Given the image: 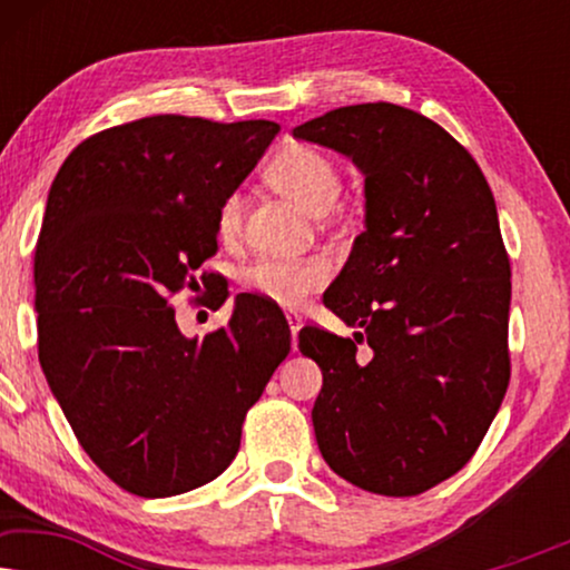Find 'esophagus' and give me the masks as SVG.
Instances as JSON below:
<instances>
[{
	"instance_id": "obj_1",
	"label": "esophagus",
	"mask_w": 570,
	"mask_h": 570,
	"mask_svg": "<svg viewBox=\"0 0 570 570\" xmlns=\"http://www.w3.org/2000/svg\"><path fill=\"white\" fill-rule=\"evenodd\" d=\"M287 324H291V334H293V350H298V332L303 326V318L298 314H285Z\"/></svg>"
}]
</instances>
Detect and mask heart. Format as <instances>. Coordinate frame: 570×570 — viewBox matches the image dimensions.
<instances>
[{"label":"heart","instance_id":"obj_1","mask_svg":"<svg viewBox=\"0 0 570 570\" xmlns=\"http://www.w3.org/2000/svg\"><path fill=\"white\" fill-rule=\"evenodd\" d=\"M269 184L311 215H324L340 194V170L330 155L311 145H291L275 155L267 168ZM240 197L230 194L217 209V236L230 240L240 230ZM330 279V264L318 256L308 259H259L244 272L248 293L277 306H301L311 293Z\"/></svg>","mask_w":570,"mask_h":570}]
</instances>
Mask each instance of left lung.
I'll list each match as a JSON object with an SVG mask.
<instances>
[{"mask_svg": "<svg viewBox=\"0 0 570 570\" xmlns=\"http://www.w3.org/2000/svg\"><path fill=\"white\" fill-rule=\"evenodd\" d=\"M365 178V228L324 306L353 337L306 326L324 384V462L379 495H417L470 462L509 386L511 267L472 155L410 108L357 104L293 129ZM366 334L368 362L354 357Z\"/></svg>", "mask_w": 570, "mask_h": 570, "instance_id": "left-lung-1", "label": "left lung"}]
</instances>
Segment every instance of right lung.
<instances>
[{"label":"right lung","mask_w":570,"mask_h":570,"mask_svg":"<svg viewBox=\"0 0 570 570\" xmlns=\"http://www.w3.org/2000/svg\"><path fill=\"white\" fill-rule=\"evenodd\" d=\"M277 131L147 116L85 139L53 178L36 246L38 361L80 446L129 493L178 495L228 470L291 353L285 316L259 295H236L205 340L184 337L170 303L199 287L217 209Z\"/></svg>","instance_id":"right-lung-1"}]
</instances>
